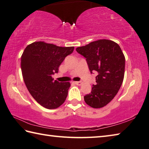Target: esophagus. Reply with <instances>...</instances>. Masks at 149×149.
Here are the masks:
<instances>
[{"instance_id": "obj_1", "label": "esophagus", "mask_w": 149, "mask_h": 149, "mask_svg": "<svg viewBox=\"0 0 149 149\" xmlns=\"http://www.w3.org/2000/svg\"><path fill=\"white\" fill-rule=\"evenodd\" d=\"M74 84H77L78 86H81L83 84V82H80V81H78V82H74Z\"/></svg>"}]
</instances>
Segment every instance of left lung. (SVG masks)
Returning <instances> with one entry per match:
<instances>
[{
	"mask_svg": "<svg viewBox=\"0 0 149 149\" xmlns=\"http://www.w3.org/2000/svg\"><path fill=\"white\" fill-rule=\"evenodd\" d=\"M76 50L86 58L91 72H98L96 85L91 92L84 96L87 104L93 108H101L116 97L121 86L125 75V57L121 49L111 40H99Z\"/></svg>",
	"mask_w": 149,
	"mask_h": 149,
	"instance_id": "8db88e82",
	"label": "left lung"
}]
</instances>
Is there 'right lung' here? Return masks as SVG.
<instances>
[{"label":"right lung","instance_id":"1","mask_svg":"<svg viewBox=\"0 0 149 149\" xmlns=\"http://www.w3.org/2000/svg\"><path fill=\"white\" fill-rule=\"evenodd\" d=\"M74 48L36 41L29 45L22 53L21 67L25 85L43 107L56 109L65 102L71 84L54 80L52 74L58 72L59 66Z\"/></svg>","mask_w":149,"mask_h":149}]
</instances>
